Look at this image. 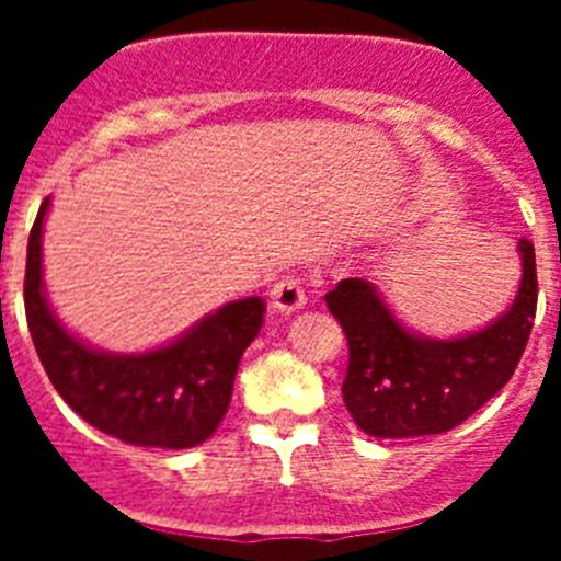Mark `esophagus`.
I'll return each instance as SVG.
<instances>
[{
    "instance_id": "obj_1",
    "label": "esophagus",
    "mask_w": 561,
    "mask_h": 561,
    "mask_svg": "<svg viewBox=\"0 0 561 561\" xmlns=\"http://www.w3.org/2000/svg\"><path fill=\"white\" fill-rule=\"evenodd\" d=\"M272 306H275L277 311H297L304 309L306 306V291L304 286H300V277L295 275H284L280 280H277L275 286H272Z\"/></svg>"
}]
</instances>
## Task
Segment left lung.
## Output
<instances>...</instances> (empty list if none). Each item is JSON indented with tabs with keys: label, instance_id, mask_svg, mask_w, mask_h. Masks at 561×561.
<instances>
[{
	"label": "left lung",
	"instance_id": "1",
	"mask_svg": "<svg viewBox=\"0 0 561 561\" xmlns=\"http://www.w3.org/2000/svg\"><path fill=\"white\" fill-rule=\"evenodd\" d=\"M523 280L494 323L455 340H433L401 325L385 297L362 277L325 295L348 340L342 401L362 433L415 438L458 427L514 376L537 317V257L519 238Z\"/></svg>",
	"mask_w": 561,
	"mask_h": 561
}]
</instances>
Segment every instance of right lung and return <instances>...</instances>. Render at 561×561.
Masks as SVG:
<instances>
[{"label":"right lung","instance_id":"1","mask_svg":"<svg viewBox=\"0 0 561 561\" xmlns=\"http://www.w3.org/2000/svg\"><path fill=\"white\" fill-rule=\"evenodd\" d=\"M42 202L27 241L24 314L53 388L101 433L134 447L187 449L210 438L230 408L238 362L264 325V300L221 306L180 340L146 354H108L69 334L44 295Z\"/></svg>","mask_w":561,"mask_h":561}]
</instances>
